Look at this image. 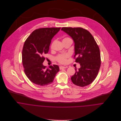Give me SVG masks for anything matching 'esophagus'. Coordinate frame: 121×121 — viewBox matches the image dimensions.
<instances>
[{"label": "esophagus", "mask_w": 121, "mask_h": 121, "mask_svg": "<svg viewBox=\"0 0 121 121\" xmlns=\"http://www.w3.org/2000/svg\"><path fill=\"white\" fill-rule=\"evenodd\" d=\"M67 67H64V66H60V69H66Z\"/></svg>", "instance_id": "34e87169"}]
</instances>
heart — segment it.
I'll return each mask as SVG.
<instances>
[{
  "mask_svg": "<svg viewBox=\"0 0 121 121\" xmlns=\"http://www.w3.org/2000/svg\"><path fill=\"white\" fill-rule=\"evenodd\" d=\"M69 39V38H64L63 39ZM54 44V42H53L52 43V45H51V47H53V45ZM69 56V55L67 53L66 54H60L59 55H58L57 57H56V60H57V61L58 62H59L60 63L62 64H64L67 61V58H68Z\"/></svg>",
  "mask_w": 121,
  "mask_h": 121,
  "instance_id": "b5f03b06",
  "label": "heart"
}]
</instances>
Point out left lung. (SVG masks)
Instances as JSON below:
<instances>
[{"mask_svg":"<svg viewBox=\"0 0 121 121\" xmlns=\"http://www.w3.org/2000/svg\"><path fill=\"white\" fill-rule=\"evenodd\" d=\"M61 31L70 36L74 43L75 62L81 68L71 79L78 86H86L96 78L101 66V55L99 47L92 35L81 27H62Z\"/></svg>","mask_w":121,"mask_h":121,"instance_id":"left-lung-1","label":"left lung"}]
</instances>
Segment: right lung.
I'll return each mask as SVG.
<instances>
[{
  "label": "right lung",
  "instance_id": "1",
  "mask_svg": "<svg viewBox=\"0 0 121 121\" xmlns=\"http://www.w3.org/2000/svg\"><path fill=\"white\" fill-rule=\"evenodd\" d=\"M60 28H42L35 30L29 35L24 44L22 63L27 78L34 83L46 86L52 82L59 71L58 65L50 66L46 69L43 65V57L48 53L52 38Z\"/></svg>",
  "mask_w": 121,
  "mask_h": 121
}]
</instances>
